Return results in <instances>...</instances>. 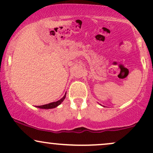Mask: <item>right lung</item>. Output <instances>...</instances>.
<instances>
[{"mask_svg": "<svg viewBox=\"0 0 153 153\" xmlns=\"http://www.w3.org/2000/svg\"><path fill=\"white\" fill-rule=\"evenodd\" d=\"M65 97H66V93H65V96H63L62 99H59V101L50 103H48V104L42 105V106H38L37 107L39 108H42V109H50V108H55V107L58 106L59 104H61L62 101H64V99H65Z\"/></svg>", "mask_w": 153, "mask_h": 153, "instance_id": "1", "label": "right lung"}]
</instances>
